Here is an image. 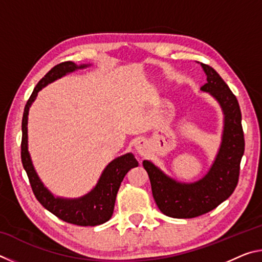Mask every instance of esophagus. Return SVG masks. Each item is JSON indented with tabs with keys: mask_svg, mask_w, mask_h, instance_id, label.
<instances>
[{
	"mask_svg": "<svg viewBox=\"0 0 262 262\" xmlns=\"http://www.w3.org/2000/svg\"><path fill=\"white\" fill-rule=\"evenodd\" d=\"M135 149H136V151H137V154L140 155V156H143V155L147 152V149H148L147 142L143 141V140L137 141L135 143Z\"/></svg>",
	"mask_w": 262,
	"mask_h": 262,
	"instance_id": "1",
	"label": "esophagus"
}]
</instances>
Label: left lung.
Instances as JSON below:
<instances>
[{"mask_svg": "<svg viewBox=\"0 0 262 262\" xmlns=\"http://www.w3.org/2000/svg\"><path fill=\"white\" fill-rule=\"evenodd\" d=\"M208 92L221 106L224 115L222 141L209 171L194 183H180L166 176L150 161H143L151 184L152 196L164 215L173 219H193L221 205L238 184L241 161L245 149L242 113L236 96L210 66L201 63Z\"/></svg>", "mask_w": 262, "mask_h": 262, "instance_id": "left-lung-1", "label": "left lung"}]
</instances>
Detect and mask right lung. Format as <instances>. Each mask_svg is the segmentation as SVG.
Returning a JSON list of instances; mask_svg holds the SVG:
<instances>
[{"label": "right lung", "mask_w": 262, "mask_h": 262, "mask_svg": "<svg viewBox=\"0 0 262 262\" xmlns=\"http://www.w3.org/2000/svg\"><path fill=\"white\" fill-rule=\"evenodd\" d=\"M89 66L90 64L77 66L72 61H67L53 67L34 88L32 95L25 105L23 120H21V133H23L20 147L21 163H23L24 170L29 177L35 198L43 208H46L48 211L59 217L60 220L67 222V223L81 225V227H95V225L105 223L111 219L114 210L115 198H117L121 181L130 168L139 166V163L132 152L122 155L107 164V166L101 172L98 183L88 194L76 199L55 196L43 185L34 170L28 145V119L31 105L37 98L38 92L42 88L66 76L67 74L73 73L77 69L86 68Z\"/></svg>", "instance_id": "add662e5"}]
</instances>
